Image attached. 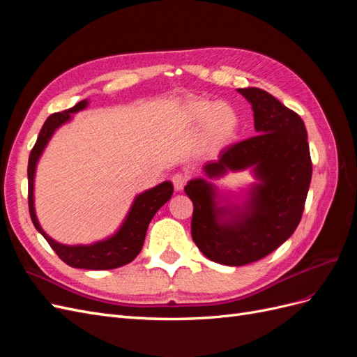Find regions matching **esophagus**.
Segmentation results:
<instances>
[{"label": "esophagus", "mask_w": 357, "mask_h": 357, "mask_svg": "<svg viewBox=\"0 0 357 357\" xmlns=\"http://www.w3.org/2000/svg\"><path fill=\"white\" fill-rule=\"evenodd\" d=\"M188 183V176L183 174V172H177V174L172 176V185H174L176 190H183Z\"/></svg>", "instance_id": "esophagus-1"}]
</instances>
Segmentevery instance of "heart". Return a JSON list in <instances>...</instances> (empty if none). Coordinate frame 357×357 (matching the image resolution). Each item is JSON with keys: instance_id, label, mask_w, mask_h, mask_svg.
<instances>
[{"instance_id": "heart-1", "label": "heart", "mask_w": 357, "mask_h": 357, "mask_svg": "<svg viewBox=\"0 0 357 357\" xmlns=\"http://www.w3.org/2000/svg\"><path fill=\"white\" fill-rule=\"evenodd\" d=\"M185 114L193 125L207 123V138L210 144L220 146L234 137L238 128V117L231 105L213 102L205 98L192 100L186 104Z\"/></svg>"}]
</instances>
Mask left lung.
<instances>
[{
  "mask_svg": "<svg viewBox=\"0 0 357 357\" xmlns=\"http://www.w3.org/2000/svg\"><path fill=\"white\" fill-rule=\"evenodd\" d=\"M252 104L257 135L220 152L219 160L204 167L210 177L228 169L255 167L261 185L252 190L250 204L232 220H220L213 188L201 178L185 188L193 204L192 238L210 261L241 266L259 261L295 232L304 213L312 174L307 129L298 113L259 88L238 89Z\"/></svg>",
  "mask_w": 357,
  "mask_h": 357,
  "instance_id": "1",
  "label": "left lung"
}]
</instances>
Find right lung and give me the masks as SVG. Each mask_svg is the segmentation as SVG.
<instances>
[{
  "mask_svg": "<svg viewBox=\"0 0 357 357\" xmlns=\"http://www.w3.org/2000/svg\"><path fill=\"white\" fill-rule=\"evenodd\" d=\"M86 104L88 102L80 101L66 112L53 113L47 117L45 125H43L37 142L31 150L28 160V207L31 220L34 223L36 229L45 236L46 241L53 248V252L59 256L61 261H63L73 268L95 269V271H100V269H113L132 262L137 255L142 252L149 223L153 219L156 211L171 198L172 185L169 181H164L160 183L159 186L137 197L123 226L109 240L92 245H62L56 241H53L50 236L40 228L38 220L36 218L34 199H32V178H34L36 164L43 152V149L46 147L47 142L50 139L52 134L55 132V129L62 123H66L71 113L84 109Z\"/></svg>",
  "mask_w": 357,
  "mask_h": 357,
  "instance_id": "1",
  "label": "right lung"
}]
</instances>
